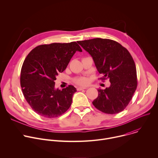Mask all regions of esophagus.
I'll return each mask as SVG.
<instances>
[{"label":"esophagus","instance_id":"obj_1","mask_svg":"<svg viewBox=\"0 0 158 158\" xmlns=\"http://www.w3.org/2000/svg\"><path fill=\"white\" fill-rule=\"evenodd\" d=\"M87 87H78L77 88V91H81V90H83V89H86Z\"/></svg>","mask_w":158,"mask_h":158}]
</instances>
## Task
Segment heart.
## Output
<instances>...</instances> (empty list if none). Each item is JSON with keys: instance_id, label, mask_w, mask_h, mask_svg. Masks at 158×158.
Returning a JSON list of instances; mask_svg holds the SVG:
<instances>
[{"instance_id": "heart-1", "label": "heart", "mask_w": 158, "mask_h": 158, "mask_svg": "<svg viewBox=\"0 0 158 158\" xmlns=\"http://www.w3.org/2000/svg\"><path fill=\"white\" fill-rule=\"evenodd\" d=\"M74 82L76 84H78V85H86L88 83V79L85 77H77V78L74 79Z\"/></svg>"}]
</instances>
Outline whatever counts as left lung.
<instances>
[{
	"mask_svg": "<svg viewBox=\"0 0 158 158\" xmlns=\"http://www.w3.org/2000/svg\"><path fill=\"white\" fill-rule=\"evenodd\" d=\"M94 60L96 68L109 79L110 85L98 89V96L93 102L98 110L114 114L123 111L129 103L138 85L136 65L129 51L116 41L96 38L79 41Z\"/></svg>",
	"mask_w": 158,
	"mask_h": 158,
	"instance_id": "8db88e82",
	"label": "left lung"
}]
</instances>
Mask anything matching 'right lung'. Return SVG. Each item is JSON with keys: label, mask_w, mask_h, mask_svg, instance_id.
Returning a JSON list of instances; mask_svg holds the SVG:
<instances>
[{"label": "right lung", "mask_w": 158, "mask_h": 158, "mask_svg": "<svg viewBox=\"0 0 158 158\" xmlns=\"http://www.w3.org/2000/svg\"><path fill=\"white\" fill-rule=\"evenodd\" d=\"M76 51L82 49L76 42L43 44L33 49L25 59L20 72L22 91L39 115L54 118L70 107L76 89L69 85L62 90L56 89L54 81Z\"/></svg>", "instance_id": "add662e5"}]
</instances>
